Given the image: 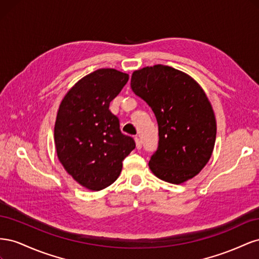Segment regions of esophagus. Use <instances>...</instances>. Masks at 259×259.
Wrapping results in <instances>:
<instances>
[{"mask_svg":"<svg viewBox=\"0 0 259 259\" xmlns=\"http://www.w3.org/2000/svg\"><path fill=\"white\" fill-rule=\"evenodd\" d=\"M135 143H136V147H137V149H140V148H142V146H143V144H142V140H140V138H139L138 136H136V137H135Z\"/></svg>","mask_w":259,"mask_h":259,"instance_id":"34e87169","label":"esophagus"}]
</instances>
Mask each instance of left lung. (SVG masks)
<instances>
[{
	"instance_id": "obj_1",
	"label": "left lung",
	"mask_w": 259,
	"mask_h": 259,
	"mask_svg": "<svg viewBox=\"0 0 259 259\" xmlns=\"http://www.w3.org/2000/svg\"><path fill=\"white\" fill-rule=\"evenodd\" d=\"M131 88L158 122L159 145L149 161L152 173L175 185L198 175L216 139L215 115L204 91L191 76L163 65L134 71Z\"/></svg>"
}]
</instances>
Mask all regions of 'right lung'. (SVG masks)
<instances>
[{
    "mask_svg": "<svg viewBox=\"0 0 259 259\" xmlns=\"http://www.w3.org/2000/svg\"><path fill=\"white\" fill-rule=\"evenodd\" d=\"M127 81L126 73L98 69L77 82L59 106L54 130L58 159L75 182L93 191L115 182L136 146L109 110Z\"/></svg>",
    "mask_w": 259,
    "mask_h": 259,
    "instance_id": "add662e5",
    "label": "right lung"
}]
</instances>
